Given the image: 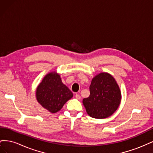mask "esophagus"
Masks as SVG:
<instances>
[{
    "instance_id": "1",
    "label": "esophagus",
    "mask_w": 153,
    "mask_h": 153,
    "mask_svg": "<svg viewBox=\"0 0 153 153\" xmlns=\"http://www.w3.org/2000/svg\"><path fill=\"white\" fill-rule=\"evenodd\" d=\"M75 98H76V100H80V99L81 98V96H80L79 94H75Z\"/></svg>"
}]
</instances>
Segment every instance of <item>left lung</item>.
I'll return each instance as SVG.
<instances>
[{"mask_svg":"<svg viewBox=\"0 0 153 153\" xmlns=\"http://www.w3.org/2000/svg\"><path fill=\"white\" fill-rule=\"evenodd\" d=\"M90 95L83 100L88 115L96 119L112 115L119 107L121 99L119 87L114 77L107 73H101L92 80Z\"/></svg>","mask_w":153,"mask_h":153,"instance_id":"left-lung-1","label":"left lung"}]
</instances>
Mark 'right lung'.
Masks as SVG:
<instances>
[{
    "label": "right lung",
    "mask_w": 153,
    "mask_h": 153,
    "mask_svg": "<svg viewBox=\"0 0 153 153\" xmlns=\"http://www.w3.org/2000/svg\"><path fill=\"white\" fill-rule=\"evenodd\" d=\"M36 93L41 105L52 113L57 112L73 97L72 92L62 84L59 74L53 72L44 77Z\"/></svg>",
    "instance_id": "1"
}]
</instances>
